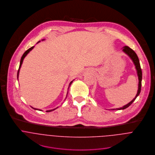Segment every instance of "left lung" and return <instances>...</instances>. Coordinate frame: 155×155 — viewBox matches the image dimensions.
<instances>
[{"label":"left lung","instance_id":"1","mask_svg":"<svg viewBox=\"0 0 155 155\" xmlns=\"http://www.w3.org/2000/svg\"><path fill=\"white\" fill-rule=\"evenodd\" d=\"M122 51L124 53H125L126 54H127L130 58L131 59V61H133L134 66H135V68L136 70V72H137V74L138 76V80H139V83H138V90H137V94L136 95V96L134 97V98L130 101L128 104H126L125 105L123 106L122 107L120 108H116V109H111L112 110H124L125 108H127V107H128L136 99V97L139 96L140 92V89H141V82H142V70L140 68V63H139V58L137 56V54H136V53L130 48H129L127 46H125L124 47H122Z\"/></svg>","mask_w":155,"mask_h":155}]
</instances>
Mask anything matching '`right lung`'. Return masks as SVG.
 Returning <instances> with one entry per match:
<instances>
[{"label":"right lung","instance_id":"add662e5","mask_svg":"<svg viewBox=\"0 0 155 155\" xmlns=\"http://www.w3.org/2000/svg\"><path fill=\"white\" fill-rule=\"evenodd\" d=\"M45 39H42V41H44ZM41 42V41H39L38 43H39V42ZM35 47V46H33V47H31L30 48H29L28 50H27L24 53V54L22 55V58H21V62H20V65H19V70H18V79L19 78V71H20V68H21V66H22V62H23V61H24V58H25V56L33 49V48ZM74 80H73L72 81H71L70 82V84H69V86H68V89H69V88H70V85H71V84H72V82H73V81ZM68 91H67V96H66V97H65V99L67 98V95H68ZM32 108H33V109H35V110H39V111H42V110H40V109H38V108H33V107H31ZM56 108H58V107L57 108H54V109H52V110H47L46 111L47 112H50V111H53V110H56Z\"/></svg>","mask_w":155,"mask_h":155}]
</instances>
